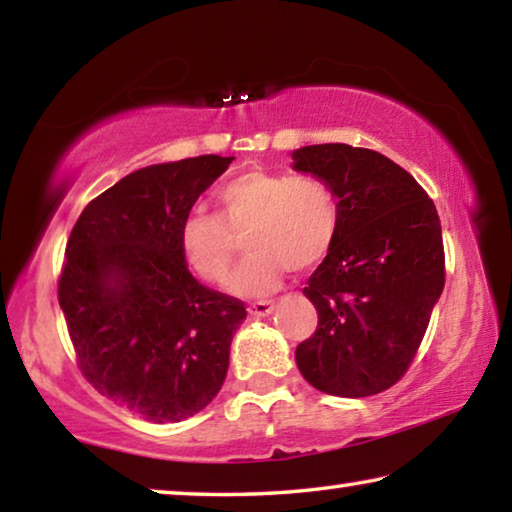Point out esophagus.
<instances>
[{"instance_id":"obj_1","label":"esophagus","mask_w":512,"mask_h":512,"mask_svg":"<svg viewBox=\"0 0 512 512\" xmlns=\"http://www.w3.org/2000/svg\"><path fill=\"white\" fill-rule=\"evenodd\" d=\"M273 308H276V301H255V303H250L248 305V312L253 317H266V315H271L273 312Z\"/></svg>"}]
</instances>
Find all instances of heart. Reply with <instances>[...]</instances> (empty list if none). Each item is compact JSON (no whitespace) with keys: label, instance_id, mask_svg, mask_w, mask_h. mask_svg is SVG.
<instances>
[{"label":"heart","instance_id":"b5f03b06","mask_svg":"<svg viewBox=\"0 0 512 512\" xmlns=\"http://www.w3.org/2000/svg\"><path fill=\"white\" fill-rule=\"evenodd\" d=\"M216 213L190 211L179 225L183 262L197 278L225 282L236 253L234 234L246 229L248 257L230 289L259 296L278 285L285 269L322 264L340 234L342 209L335 190L315 174L250 170L218 188Z\"/></svg>","mask_w":512,"mask_h":512}]
</instances>
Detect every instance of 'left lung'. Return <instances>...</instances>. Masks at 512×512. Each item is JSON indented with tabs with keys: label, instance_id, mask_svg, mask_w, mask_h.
<instances>
[{
	"label": "left lung",
	"instance_id": "1",
	"mask_svg": "<svg viewBox=\"0 0 512 512\" xmlns=\"http://www.w3.org/2000/svg\"><path fill=\"white\" fill-rule=\"evenodd\" d=\"M292 158L329 183L342 209L338 241L303 289L319 322L296 365L322 393L377 395L409 370L444 289L439 213L407 170L372 149L312 144Z\"/></svg>",
	"mask_w": 512,
	"mask_h": 512
}]
</instances>
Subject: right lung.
Segmentation results:
<instances>
[{
	"label": "right lung",
	"instance_id": "obj_1",
	"mask_svg": "<svg viewBox=\"0 0 512 512\" xmlns=\"http://www.w3.org/2000/svg\"><path fill=\"white\" fill-rule=\"evenodd\" d=\"M232 160L142 167L94 197L68 236L57 296L78 368L144 421L195 416L230 368L246 305L195 280L179 225Z\"/></svg>",
	"mask_w": 512,
	"mask_h": 512
}]
</instances>
